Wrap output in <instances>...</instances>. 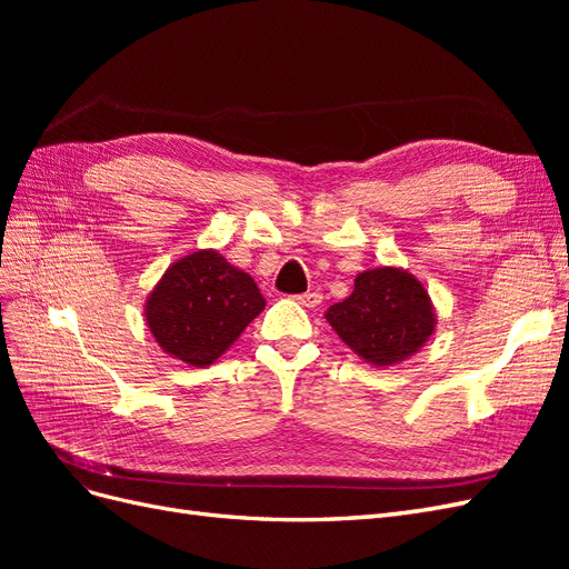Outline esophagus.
Wrapping results in <instances>:
<instances>
[{
  "mask_svg": "<svg viewBox=\"0 0 569 569\" xmlns=\"http://www.w3.org/2000/svg\"><path fill=\"white\" fill-rule=\"evenodd\" d=\"M297 299H299V303L306 306V308H316V306L322 301V295H320V291H306V295H301V297H297Z\"/></svg>",
  "mask_w": 569,
  "mask_h": 569,
  "instance_id": "obj_1",
  "label": "esophagus"
}]
</instances>
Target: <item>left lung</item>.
Returning a JSON list of instances; mask_svg holds the SVG:
<instances>
[{"mask_svg":"<svg viewBox=\"0 0 569 569\" xmlns=\"http://www.w3.org/2000/svg\"><path fill=\"white\" fill-rule=\"evenodd\" d=\"M325 318L339 339L375 368L403 363L437 330L429 291L416 274L396 266L358 272L351 297L327 308Z\"/></svg>","mask_w":569,"mask_h":569,"instance_id":"left-lung-1","label":"left lung"}]
</instances>
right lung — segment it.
<instances>
[{
	"instance_id": "right-lung-1",
	"label": "right lung",
	"mask_w": 569,
	"mask_h": 569,
	"mask_svg": "<svg viewBox=\"0 0 569 569\" xmlns=\"http://www.w3.org/2000/svg\"><path fill=\"white\" fill-rule=\"evenodd\" d=\"M263 308L266 299L249 272L216 249H199L166 268L144 301V320L168 356L206 368Z\"/></svg>"
}]
</instances>
